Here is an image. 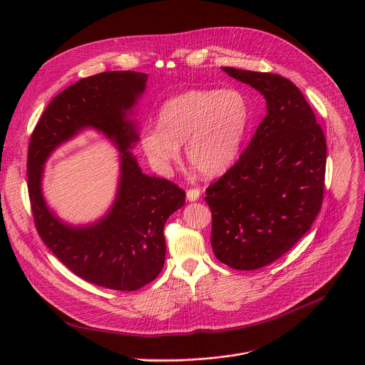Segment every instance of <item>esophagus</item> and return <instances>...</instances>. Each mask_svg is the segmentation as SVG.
<instances>
[{"label": "esophagus", "mask_w": 365, "mask_h": 365, "mask_svg": "<svg viewBox=\"0 0 365 365\" xmlns=\"http://www.w3.org/2000/svg\"><path fill=\"white\" fill-rule=\"evenodd\" d=\"M200 197V190L199 189H189L187 192H186V199L189 200V202H195V200H197Z\"/></svg>", "instance_id": "34e87169"}]
</instances>
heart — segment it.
Listing matches in <instances>:
<instances>
[{"instance_id":"heart-1","label":"heart","mask_w":365,"mask_h":365,"mask_svg":"<svg viewBox=\"0 0 365 365\" xmlns=\"http://www.w3.org/2000/svg\"><path fill=\"white\" fill-rule=\"evenodd\" d=\"M250 124V106L237 89H189L163 102L158 127L145 128L140 145L150 163L168 173L185 144L187 162L214 178L231 168Z\"/></svg>"}]
</instances>
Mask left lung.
I'll return each instance as SVG.
<instances>
[{"label": "left lung", "mask_w": 365, "mask_h": 365, "mask_svg": "<svg viewBox=\"0 0 365 365\" xmlns=\"http://www.w3.org/2000/svg\"><path fill=\"white\" fill-rule=\"evenodd\" d=\"M267 102V114L238 162L206 189L211 244L221 263L255 270L286 254L312 227L324 199L327 141L289 79L222 68Z\"/></svg>", "instance_id": "1"}]
</instances>
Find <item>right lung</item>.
Segmentation results:
<instances>
[{"label": "right lung", "mask_w": 365, "mask_h": 365, "mask_svg": "<svg viewBox=\"0 0 365 365\" xmlns=\"http://www.w3.org/2000/svg\"><path fill=\"white\" fill-rule=\"evenodd\" d=\"M147 73L103 72L66 88L37 123L29 147V195L44 244L83 280L113 290H137L153 282L166 255L165 224L185 205V192L143 173L131 153L138 141L134 118ZM85 129L106 135L119 150L120 175L109 211L89 225L61 220L42 193L43 165L62 143Z\"/></svg>", "instance_id": "right-lung-1"}]
</instances>
